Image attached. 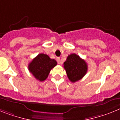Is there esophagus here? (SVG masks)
Masks as SVG:
<instances>
[{"label":"esophagus","mask_w":120,"mask_h":120,"mask_svg":"<svg viewBox=\"0 0 120 120\" xmlns=\"http://www.w3.org/2000/svg\"><path fill=\"white\" fill-rule=\"evenodd\" d=\"M56 60H57V63H59V64H61V60H60V57H57V59H56Z\"/></svg>","instance_id":"34e87169"}]
</instances>
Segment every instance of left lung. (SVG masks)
Listing matches in <instances>:
<instances>
[{"mask_svg":"<svg viewBox=\"0 0 120 120\" xmlns=\"http://www.w3.org/2000/svg\"><path fill=\"white\" fill-rule=\"evenodd\" d=\"M64 68L69 80L75 83L85 75L87 71V64L78 55L71 54L68 56L64 62Z\"/></svg>","mask_w":120,"mask_h":120,"instance_id":"1","label":"left lung"}]
</instances>
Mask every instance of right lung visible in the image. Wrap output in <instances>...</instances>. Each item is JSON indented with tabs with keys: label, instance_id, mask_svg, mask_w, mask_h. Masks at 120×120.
Listing matches in <instances>:
<instances>
[{
	"label": "right lung",
	"instance_id": "obj_1",
	"mask_svg": "<svg viewBox=\"0 0 120 120\" xmlns=\"http://www.w3.org/2000/svg\"><path fill=\"white\" fill-rule=\"evenodd\" d=\"M57 65V61L48 55L39 54L28 64V69L34 77L40 82L47 79L51 69Z\"/></svg>",
	"mask_w": 120,
	"mask_h": 120
}]
</instances>
